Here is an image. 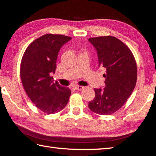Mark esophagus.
<instances>
[{
  "label": "esophagus",
  "instance_id": "34e87169",
  "mask_svg": "<svg viewBox=\"0 0 156 156\" xmlns=\"http://www.w3.org/2000/svg\"><path fill=\"white\" fill-rule=\"evenodd\" d=\"M74 89H76V90L81 91V90H83V89H84V87L80 86V85H75V86H74Z\"/></svg>",
  "mask_w": 156,
  "mask_h": 156
}]
</instances>
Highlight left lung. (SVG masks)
<instances>
[{
  "label": "left lung",
  "mask_w": 156,
  "mask_h": 156,
  "mask_svg": "<svg viewBox=\"0 0 156 156\" xmlns=\"http://www.w3.org/2000/svg\"><path fill=\"white\" fill-rule=\"evenodd\" d=\"M97 51L98 67L106 70L105 87L94 89L89 108L99 115H110L122 107L135 88L137 66L129 47L113 36L89 38Z\"/></svg>",
  "instance_id": "1"
}]
</instances>
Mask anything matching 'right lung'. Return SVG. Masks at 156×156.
I'll list each match as a JSON object with an SVG mask.
<instances>
[{"label":"right lung","instance_id":"add662e5","mask_svg":"<svg viewBox=\"0 0 156 156\" xmlns=\"http://www.w3.org/2000/svg\"><path fill=\"white\" fill-rule=\"evenodd\" d=\"M72 38L48 34L33 41L23 54L20 78L26 94L36 107L48 114L64 109L71 90L54 82L60 49Z\"/></svg>","mask_w":156,"mask_h":156}]
</instances>
